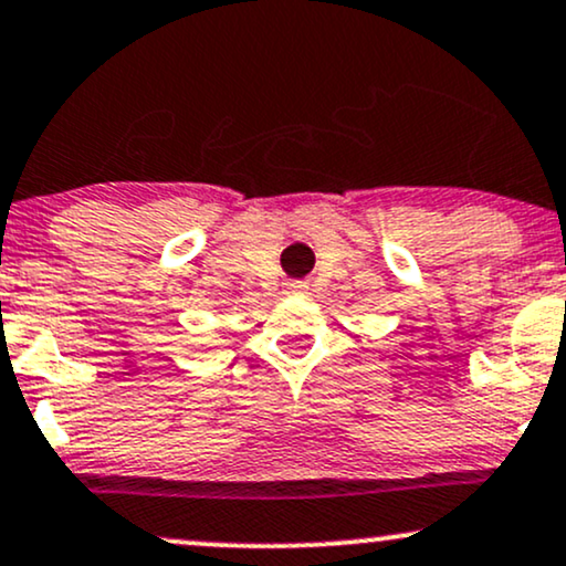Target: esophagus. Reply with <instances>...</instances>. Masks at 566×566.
<instances>
[{
	"instance_id": "1",
	"label": "esophagus",
	"mask_w": 566,
	"mask_h": 566,
	"mask_svg": "<svg viewBox=\"0 0 566 566\" xmlns=\"http://www.w3.org/2000/svg\"><path fill=\"white\" fill-rule=\"evenodd\" d=\"M310 291V283L306 281H289L285 283V294H306Z\"/></svg>"
}]
</instances>
